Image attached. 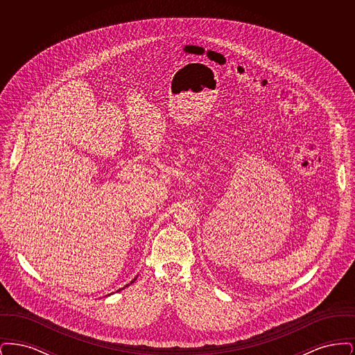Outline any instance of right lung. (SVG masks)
<instances>
[{
    "label": "right lung",
    "mask_w": 355,
    "mask_h": 355,
    "mask_svg": "<svg viewBox=\"0 0 355 355\" xmlns=\"http://www.w3.org/2000/svg\"><path fill=\"white\" fill-rule=\"evenodd\" d=\"M135 279H137V277H135V279H133V281H132V282H130V284H133V282H135ZM126 286H129V285H126ZM125 286V287H126ZM121 290H122V288H121Z\"/></svg>",
    "instance_id": "add662e5"
}]
</instances>
